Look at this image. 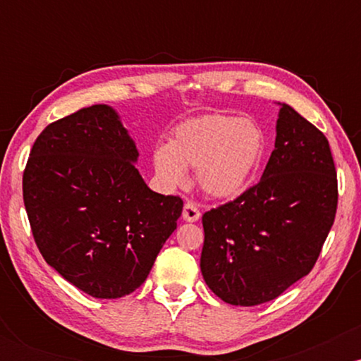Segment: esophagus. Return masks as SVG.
<instances>
[{
    "instance_id": "obj_1",
    "label": "esophagus",
    "mask_w": 361,
    "mask_h": 361,
    "mask_svg": "<svg viewBox=\"0 0 361 361\" xmlns=\"http://www.w3.org/2000/svg\"><path fill=\"white\" fill-rule=\"evenodd\" d=\"M181 217H183V221L186 222H197L198 219H200V210H198V207L195 205L193 202H186Z\"/></svg>"
}]
</instances>
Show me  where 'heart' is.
Returning <instances> with one entry per match:
<instances>
[{"label": "heart", "instance_id": "1", "mask_svg": "<svg viewBox=\"0 0 361 361\" xmlns=\"http://www.w3.org/2000/svg\"><path fill=\"white\" fill-rule=\"evenodd\" d=\"M267 152V135L258 123L231 115L186 120L173 130L169 144L152 152L156 175L166 188L185 181L195 169L200 190L214 200H231L252 183Z\"/></svg>", "mask_w": 361, "mask_h": 361}]
</instances>
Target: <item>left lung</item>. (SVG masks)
Returning <instances> with one entry per match:
<instances>
[{
  "label": "left lung",
  "instance_id": "8db88e82",
  "mask_svg": "<svg viewBox=\"0 0 361 361\" xmlns=\"http://www.w3.org/2000/svg\"><path fill=\"white\" fill-rule=\"evenodd\" d=\"M259 183L202 217L205 283L231 305L270 302L312 270L338 207L329 142L287 103Z\"/></svg>",
  "mask_w": 361,
  "mask_h": 361
}]
</instances>
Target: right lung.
Segmentation results:
<instances>
[{"instance_id":"obj_1","label":"right lung","mask_w":361,"mask_h":361,"mask_svg":"<svg viewBox=\"0 0 361 361\" xmlns=\"http://www.w3.org/2000/svg\"><path fill=\"white\" fill-rule=\"evenodd\" d=\"M117 110L93 105L35 140L23 202L37 247L64 280L94 299H120L147 279L175 233L180 197L152 192Z\"/></svg>"}]
</instances>
